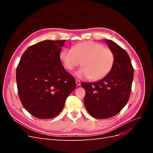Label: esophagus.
<instances>
[{
    "label": "esophagus",
    "instance_id": "obj_1",
    "mask_svg": "<svg viewBox=\"0 0 153 153\" xmlns=\"http://www.w3.org/2000/svg\"><path fill=\"white\" fill-rule=\"evenodd\" d=\"M76 85H80V84H81V83H80V81L79 80L76 79Z\"/></svg>",
    "mask_w": 153,
    "mask_h": 153
}]
</instances>
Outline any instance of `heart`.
<instances>
[{
	"instance_id": "obj_1",
	"label": "heart",
	"mask_w": 153,
	"mask_h": 153,
	"mask_svg": "<svg viewBox=\"0 0 153 153\" xmlns=\"http://www.w3.org/2000/svg\"><path fill=\"white\" fill-rule=\"evenodd\" d=\"M66 69L71 71L81 62L82 67L75 72L76 77L93 81L102 79L112 69L114 63L112 51L102 44L85 41L74 46L73 49L64 48L59 55Z\"/></svg>"
}]
</instances>
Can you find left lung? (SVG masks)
<instances>
[{
  "instance_id": "1",
  "label": "left lung",
  "mask_w": 153,
  "mask_h": 153,
  "mask_svg": "<svg viewBox=\"0 0 153 153\" xmlns=\"http://www.w3.org/2000/svg\"><path fill=\"white\" fill-rule=\"evenodd\" d=\"M105 40L114 55L112 69L102 79L81 84L85 91V108L96 119L112 117L124 107L131 94L133 79V68L128 53L114 41Z\"/></svg>"
}]
</instances>
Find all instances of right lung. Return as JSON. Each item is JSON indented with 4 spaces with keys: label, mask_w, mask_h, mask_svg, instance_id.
I'll return each instance as SVG.
<instances>
[{
    "label": "right lung",
    "mask_w": 153,
    "mask_h": 153,
    "mask_svg": "<svg viewBox=\"0 0 153 153\" xmlns=\"http://www.w3.org/2000/svg\"><path fill=\"white\" fill-rule=\"evenodd\" d=\"M66 40H45L23 53L16 69L22 105L35 117L48 119L62 110L76 87L74 77L62 65L59 55Z\"/></svg>",
    "instance_id": "add662e5"
}]
</instances>
